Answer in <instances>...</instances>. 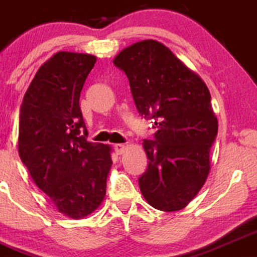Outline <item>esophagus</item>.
Here are the masks:
<instances>
[{"label":"esophagus","instance_id":"1","mask_svg":"<svg viewBox=\"0 0 257 257\" xmlns=\"http://www.w3.org/2000/svg\"><path fill=\"white\" fill-rule=\"evenodd\" d=\"M126 148H127V146H126V144H122V143L115 144V146H114L115 153H116L117 155L123 154V153H125V151H126Z\"/></svg>","mask_w":257,"mask_h":257}]
</instances>
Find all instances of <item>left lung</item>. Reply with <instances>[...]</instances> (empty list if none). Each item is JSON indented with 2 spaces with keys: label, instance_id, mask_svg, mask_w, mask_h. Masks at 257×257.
<instances>
[{
  "label": "left lung",
  "instance_id": "obj_1",
  "mask_svg": "<svg viewBox=\"0 0 257 257\" xmlns=\"http://www.w3.org/2000/svg\"><path fill=\"white\" fill-rule=\"evenodd\" d=\"M113 63L127 75L141 115L155 119V141L144 140L148 169L138 182L149 205L178 211L205 183L218 122L206 83L155 40L134 43Z\"/></svg>",
  "mask_w": 257,
  "mask_h": 257
}]
</instances>
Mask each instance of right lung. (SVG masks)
I'll return each mask as SVG.
<instances>
[{"mask_svg":"<svg viewBox=\"0 0 257 257\" xmlns=\"http://www.w3.org/2000/svg\"><path fill=\"white\" fill-rule=\"evenodd\" d=\"M97 57L58 52L40 66L19 114L18 152L59 212L86 217L105 198L111 147L88 142L79 100Z\"/></svg>","mask_w":257,"mask_h":257,"instance_id":"right-lung-1","label":"right lung"}]
</instances>
